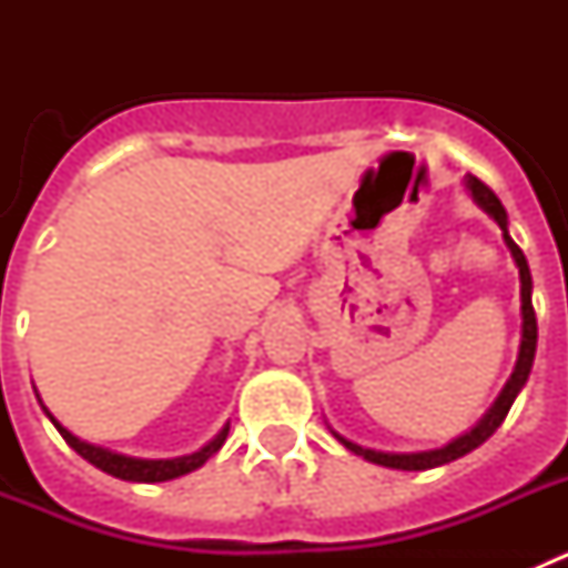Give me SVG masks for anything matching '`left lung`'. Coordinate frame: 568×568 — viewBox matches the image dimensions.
Instances as JSON below:
<instances>
[{
    "instance_id": "8db88e82",
    "label": "left lung",
    "mask_w": 568,
    "mask_h": 568,
    "mask_svg": "<svg viewBox=\"0 0 568 568\" xmlns=\"http://www.w3.org/2000/svg\"><path fill=\"white\" fill-rule=\"evenodd\" d=\"M466 187L471 190V195H475V202L480 204V207L486 210V213L498 222V227L504 230V241L506 247L511 250V258H515V264H518L520 270V310H524V338H520V355H518V364H515V373H511L509 384H506V389L500 393V398L495 400V406L489 409V415H486L484 420H480L471 433L460 435L458 440H453V444H446L444 449H433V453H418V455H386V453H373V449H361V446L349 444V440H344L341 435H335V438L341 440V444L346 446V449H353L355 455H364L366 460H373V464H381V466H393V469H409V471H418V469H433V466H440V464H449V460L460 458V455L471 453V449H478L480 444H484L486 438H491V433L498 429L500 424H504V418L509 415L511 404H515V398H518L520 386L526 384V378H529L531 373V361H535V346H538V318H535V307H531V273H529V264H526V255L524 250L511 241L509 230H506V210L504 204H500V199L495 193H491L489 184H484L478 179V175H469L466 179Z\"/></svg>"
}]
</instances>
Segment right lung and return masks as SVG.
Instances as JSON below:
<instances>
[{
  "label": "right lung",
  "instance_id": "add662e5",
  "mask_svg": "<svg viewBox=\"0 0 568 568\" xmlns=\"http://www.w3.org/2000/svg\"><path fill=\"white\" fill-rule=\"evenodd\" d=\"M44 413H48V409H44ZM50 420H53V426L59 429V435H62V438L68 440V444L73 446V449H77V453L82 455L88 464H93L97 469L108 471V475H113V478L135 480V484H159V480H173V478H179V475H187V471L199 469V466H202L210 455H215L219 449H222L224 438H227V433H230V426H224L222 433L215 435V440H210L202 453L184 455V458L139 460V458H124V455H115V453H108V449H99V446L84 444V440H79L77 435H70L57 418H50Z\"/></svg>",
  "mask_w": 568,
  "mask_h": 568
}]
</instances>
